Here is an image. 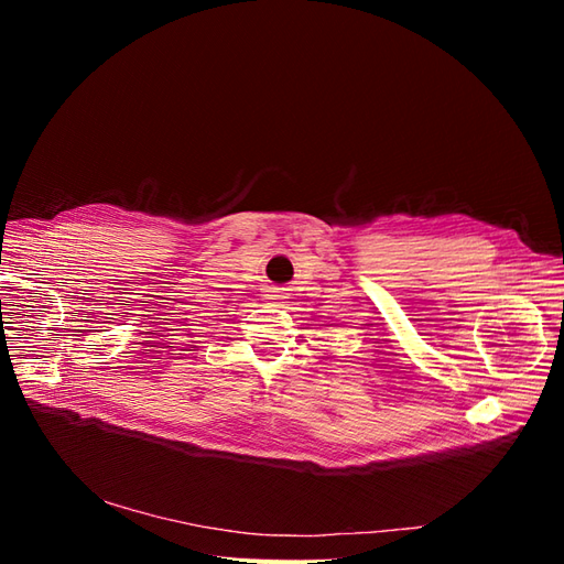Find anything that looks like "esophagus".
<instances>
[{
    "label": "esophagus",
    "mask_w": 564,
    "mask_h": 564,
    "mask_svg": "<svg viewBox=\"0 0 564 564\" xmlns=\"http://www.w3.org/2000/svg\"><path fill=\"white\" fill-rule=\"evenodd\" d=\"M265 299H268L270 303H284V299H286V289L270 286V289H268V294H265Z\"/></svg>",
    "instance_id": "34e87169"
}]
</instances>
